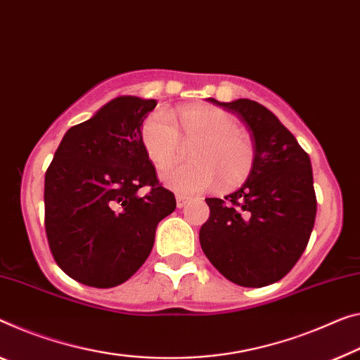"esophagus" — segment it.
<instances>
[{"instance_id": "34e87169", "label": "esophagus", "mask_w": 360, "mask_h": 360, "mask_svg": "<svg viewBox=\"0 0 360 360\" xmlns=\"http://www.w3.org/2000/svg\"><path fill=\"white\" fill-rule=\"evenodd\" d=\"M190 196H185V195H176V206L179 207H185L188 202H190Z\"/></svg>"}]
</instances>
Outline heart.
Here are the masks:
<instances>
[{
    "instance_id": "b5f03b06",
    "label": "heart",
    "mask_w": 360,
    "mask_h": 360,
    "mask_svg": "<svg viewBox=\"0 0 360 360\" xmlns=\"http://www.w3.org/2000/svg\"><path fill=\"white\" fill-rule=\"evenodd\" d=\"M174 120L175 126L169 120ZM140 141L149 161L158 167L175 161L181 141L193 143L190 162L170 165L161 174L164 185L185 195H196L220 185L240 186L251 175L256 148L238 120L224 109L193 104L170 112L154 110L143 120Z\"/></svg>"
}]
</instances>
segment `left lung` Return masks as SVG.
Segmentation results:
<instances>
[{
    "mask_svg": "<svg viewBox=\"0 0 360 360\" xmlns=\"http://www.w3.org/2000/svg\"><path fill=\"white\" fill-rule=\"evenodd\" d=\"M209 101L245 122L256 162L240 190L224 199L206 198L211 214L199 230V243L226 280L261 288L295 267L311 238L317 214L311 159L262 104Z\"/></svg>",
    "mask_w": 360,
    "mask_h": 360,
    "instance_id": "obj_1",
    "label": "left lung"
}]
</instances>
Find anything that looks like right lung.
<instances>
[{
  "label": "right lung",
  "mask_w": 360,
  "mask_h": 360,
  "mask_svg": "<svg viewBox=\"0 0 360 360\" xmlns=\"http://www.w3.org/2000/svg\"><path fill=\"white\" fill-rule=\"evenodd\" d=\"M156 99L119 96L70 127L45 175V230L70 278L112 288L149 256L156 226L175 211L140 141ZM148 187L146 195L137 190Z\"/></svg>",
  "instance_id": "1"
}]
</instances>
